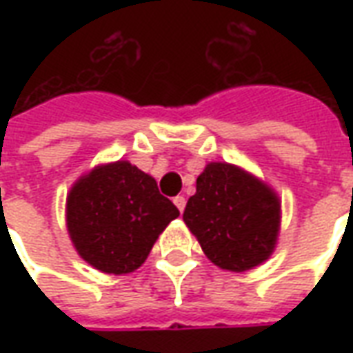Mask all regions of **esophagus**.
Listing matches in <instances>:
<instances>
[{
    "label": "esophagus",
    "instance_id": "1",
    "mask_svg": "<svg viewBox=\"0 0 353 353\" xmlns=\"http://www.w3.org/2000/svg\"><path fill=\"white\" fill-rule=\"evenodd\" d=\"M174 204H176L179 212H183L185 206H187V199H185V196H181V194H177L176 199H174Z\"/></svg>",
    "mask_w": 353,
    "mask_h": 353
}]
</instances>
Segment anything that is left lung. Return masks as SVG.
<instances>
[{"label": "left lung", "mask_w": 353, "mask_h": 353, "mask_svg": "<svg viewBox=\"0 0 353 353\" xmlns=\"http://www.w3.org/2000/svg\"><path fill=\"white\" fill-rule=\"evenodd\" d=\"M183 221L212 263L244 272L270 257L280 229V202L244 170L212 162L196 179Z\"/></svg>", "instance_id": "left-lung-1"}]
</instances>
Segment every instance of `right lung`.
Listing matches in <instances>:
<instances>
[{
    "mask_svg": "<svg viewBox=\"0 0 353 353\" xmlns=\"http://www.w3.org/2000/svg\"><path fill=\"white\" fill-rule=\"evenodd\" d=\"M179 215L153 177L113 162L79 179L68 196V230L83 259L108 274L136 270L154 240Z\"/></svg>",
    "mask_w": 353,
    "mask_h": 353,
    "instance_id": "right-lung-1",
    "label": "right lung"
}]
</instances>
